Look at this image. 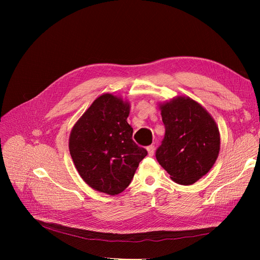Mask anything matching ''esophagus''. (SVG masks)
I'll list each match as a JSON object with an SVG mask.
<instances>
[{
  "label": "esophagus",
  "instance_id": "obj_1",
  "mask_svg": "<svg viewBox=\"0 0 260 260\" xmlns=\"http://www.w3.org/2000/svg\"><path fill=\"white\" fill-rule=\"evenodd\" d=\"M147 152H148V155L149 156H153L154 155V153H155V146L154 145H149V146H147Z\"/></svg>",
  "mask_w": 260,
  "mask_h": 260
}]
</instances>
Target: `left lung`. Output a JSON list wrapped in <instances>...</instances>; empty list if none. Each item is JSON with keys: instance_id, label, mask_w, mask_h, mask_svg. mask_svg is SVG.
I'll return each instance as SVG.
<instances>
[{"instance_id": "8db88e82", "label": "left lung", "mask_w": 260, "mask_h": 260, "mask_svg": "<svg viewBox=\"0 0 260 260\" xmlns=\"http://www.w3.org/2000/svg\"><path fill=\"white\" fill-rule=\"evenodd\" d=\"M165 137L156 159L175 182L193 184L214 166L220 149L215 120L198 102L178 96L160 105Z\"/></svg>"}]
</instances>
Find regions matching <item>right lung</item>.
<instances>
[{
    "instance_id": "1",
    "label": "right lung",
    "mask_w": 260,
    "mask_h": 260,
    "mask_svg": "<svg viewBox=\"0 0 260 260\" xmlns=\"http://www.w3.org/2000/svg\"><path fill=\"white\" fill-rule=\"evenodd\" d=\"M130 105L113 94L93 102L74 125L69 152L84 182L109 195L125 190L147 151L132 140Z\"/></svg>"
}]
</instances>
